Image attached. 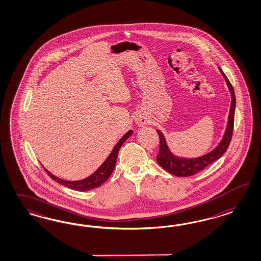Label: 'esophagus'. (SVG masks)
Returning <instances> with one entry per match:
<instances>
[{"instance_id":"esophagus-1","label":"esophagus","mask_w":261,"mask_h":261,"mask_svg":"<svg viewBox=\"0 0 261 261\" xmlns=\"http://www.w3.org/2000/svg\"><path fill=\"white\" fill-rule=\"evenodd\" d=\"M135 121H136V124L139 125V126H145L148 122V120L146 119V117L144 115H142L141 113L137 114L136 117H135Z\"/></svg>"}]
</instances>
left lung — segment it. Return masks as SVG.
Instances as JSON below:
<instances>
[{
  "instance_id": "8db88e82",
  "label": "left lung",
  "mask_w": 261,
  "mask_h": 261,
  "mask_svg": "<svg viewBox=\"0 0 261 261\" xmlns=\"http://www.w3.org/2000/svg\"><path fill=\"white\" fill-rule=\"evenodd\" d=\"M219 71L224 76L226 83L229 87V93L231 95V102H230L229 119H228L225 133L222 138L221 142L218 143V145L214 148V150L197 158L179 157L177 155H174L173 153L170 151L166 143V138L164 134L159 129L156 130L160 138V150L157 155V162L164 169H166L167 172L172 175L178 176V177H188V176H192L194 174L198 173L199 171L203 170L205 166L213 164L216 160L221 158L229 147V142L232 136V130H233L234 110H236L237 101H236V95H234L233 88L231 86L229 79L220 68H219Z\"/></svg>"
}]
</instances>
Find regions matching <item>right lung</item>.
<instances>
[{
	"instance_id": "obj_1",
	"label": "right lung",
	"mask_w": 261,
	"mask_h": 261,
	"mask_svg": "<svg viewBox=\"0 0 261 261\" xmlns=\"http://www.w3.org/2000/svg\"><path fill=\"white\" fill-rule=\"evenodd\" d=\"M132 134H133V131L129 130L127 133L123 135L122 138L115 145V147L113 148L109 156L103 162L102 165L99 166L94 173L83 180L66 181V180H62V179L55 176L54 174L50 173L49 171H47L46 168H44V169L53 180H55L56 182H59L60 185H62L64 187H67L71 190H77V191H88V190H94V189L100 187L103 182L110 177L111 174L113 173L115 166H116V162L118 159L119 149H120L121 145Z\"/></svg>"
}]
</instances>
